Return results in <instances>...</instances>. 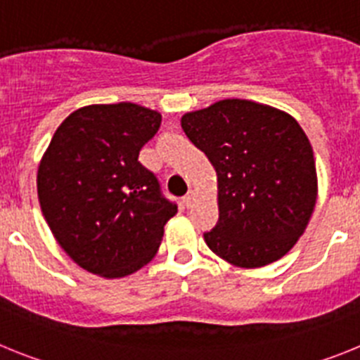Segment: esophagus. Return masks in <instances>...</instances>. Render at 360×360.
<instances>
[{"label": "esophagus", "mask_w": 360, "mask_h": 360, "mask_svg": "<svg viewBox=\"0 0 360 360\" xmlns=\"http://www.w3.org/2000/svg\"><path fill=\"white\" fill-rule=\"evenodd\" d=\"M196 202V193L195 191H189L186 196H184V203H186V207H193V203Z\"/></svg>", "instance_id": "34e87169"}]
</instances>
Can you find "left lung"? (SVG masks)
Instances as JSON below:
<instances>
[{"instance_id":"1","label":"left lung","mask_w":360,"mask_h":360,"mask_svg":"<svg viewBox=\"0 0 360 360\" xmlns=\"http://www.w3.org/2000/svg\"><path fill=\"white\" fill-rule=\"evenodd\" d=\"M180 122L218 178V225L203 234L209 249L240 269L281 259L317 202L314 151L297 120L269 104L224 98Z\"/></svg>"}]
</instances>
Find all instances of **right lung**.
<instances>
[{
    "label": "right lung",
    "mask_w": 360,
    "mask_h": 360,
    "mask_svg": "<svg viewBox=\"0 0 360 360\" xmlns=\"http://www.w3.org/2000/svg\"><path fill=\"white\" fill-rule=\"evenodd\" d=\"M162 115L133 103L90 104L56 129L37 167L41 211L61 249L101 278L151 262L178 212L139 162Z\"/></svg>",
    "instance_id": "obj_1"
}]
</instances>
